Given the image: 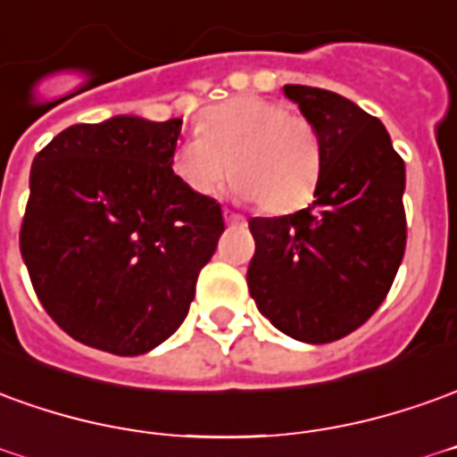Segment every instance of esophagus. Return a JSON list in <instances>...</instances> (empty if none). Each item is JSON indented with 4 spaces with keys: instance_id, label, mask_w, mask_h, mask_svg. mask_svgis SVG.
Instances as JSON below:
<instances>
[{
    "instance_id": "34e87169",
    "label": "esophagus",
    "mask_w": 457,
    "mask_h": 457,
    "mask_svg": "<svg viewBox=\"0 0 457 457\" xmlns=\"http://www.w3.org/2000/svg\"><path fill=\"white\" fill-rule=\"evenodd\" d=\"M222 215H225V222H229V225H242L245 222V218L237 215V212H232V210H225Z\"/></svg>"
}]
</instances>
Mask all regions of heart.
I'll return each mask as SVG.
<instances>
[{
    "label": "heart",
    "mask_w": 457,
    "mask_h": 457,
    "mask_svg": "<svg viewBox=\"0 0 457 457\" xmlns=\"http://www.w3.org/2000/svg\"><path fill=\"white\" fill-rule=\"evenodd\" d=\"M324 145L317 126L279 101L237 96L200 118L197 136L173 153V173L195 195H215L237 175L232 193L264 212L304 207L319 187Z\"/></svg>",
    "instance_id": "obj_1"
}]
</instances>
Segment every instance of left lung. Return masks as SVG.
I'll return each instance as SVG.
<instances>
[{"mask_svg":"<svg viewBox=\"0 0 457 457\" xmlns=\"http://www.w3.org/2000/svg\"><path fill=\"white\" fill-rule=\"evenodd\" d=\"M284 96L317 126L324 168L314 203L295 215L252 218L247 287L287 337L328 344L381 306L406 252V165L388 130L353 101L312 86Z\"/></svg>","mask_w":457,"mask_h":457,"instance_id":"left-lung-1","label":"left lung"}]
</instances>
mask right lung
Listing matches in <instances>:
<instances>
[{
	"label": "right lung",
	"mask_w": 457,
	"mask_h": 457,
	"mask_svg": "<svg viewBox=\"0 0 457 457\" xmlns=\"http://www.w3.org/2000/svg\"><path fill=\"white\" fill-rule=\"evenodd\" d=\"M180 126L76 123L31 162L19 250L46 314L86 346L138 356L175 334L225 232L218 200L175 178Z\"/></svg>",
	"instance_id": "right-lung-1"
}]
</instances>
